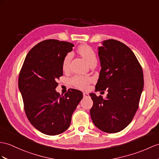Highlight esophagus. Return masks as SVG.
Returning <instances> with one entry per match:
<instances>
[{"instance_id":"esophagus-1","label":"esophagus","mask_w":159,"mask_h":159,"mask_svg":"<svg viewBox=\"0 0 159 159\" xmlns=\"http://www.w3.org/2000/svg\"><path fill=\"white\" fill-rule=\"evenodd\" d=\"M83 95H84V97H85V98H87V97H88L89 96V94L88 92H83Z\"/></svg>"}]
</instances>
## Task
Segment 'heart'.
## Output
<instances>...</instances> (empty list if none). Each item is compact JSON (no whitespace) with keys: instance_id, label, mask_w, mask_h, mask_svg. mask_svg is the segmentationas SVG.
<instances>
[{"instance_id":"obj_1","label":"heart","mask_w":159,"mask_h":159,"mask_svg":"<svg viewBox=\"0 0 159 159\" xmlns=\"http://www.w3.org/2000/svg\"><path fill=\"white\" fill-rule=\"evenodd\" d=\"M77 52L82 56L83 59L86 61V63L89 65L94 63H96V62H97V59H96L95 52L88 45L83 44L80 46L78 49H77ZM71 53H68L64 57L63 61V65H62L63 70H67L69 68L71 59ZM90 82V78H89L88 77L75 76L71 80V84L73 86L81 89L87 88L88 84Z\"/></svg>"}]
</instances>
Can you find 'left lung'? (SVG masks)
<instances>
[{"label": "left lung", "instance_id": "obj_1", "mask_svg": "<svg viewBox=\"0 0 159 159\" xmlns=\"http://www.w3.org/2000/svg\"><path fill=\"white\" fill-rule=\"evenodd\" d=\"M100 62L96 91L107 90L105 98L94 93L90 109L92 122L107 133H117L132 121L144 88L141 65L128 46L115 40L102 42L98 48Z\"/></svg>", "mask_w": 159, "mask_h": 159}]
</instances>
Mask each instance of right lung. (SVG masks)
<instances>
[{
	"instance_id": "obj_1",
	"label": "right lung",
	"mask_w": 159,
	"mask_h": 159,
	"mask_svg": "<svg viewBox=\"0 0 159 159\" xmlns=\"http://www.w3.org/2000/svg\"><path fill=\"white\" fill-rule=\"evenodd\" d=\"M72 43L46 40L30 50L19 76L18 86L27 117L35 128L49 135L60 134L70 125L72 114L83 93L70 89L61 96L55 89L63 75V61Z\"/></svg>"
}]
</instances>
